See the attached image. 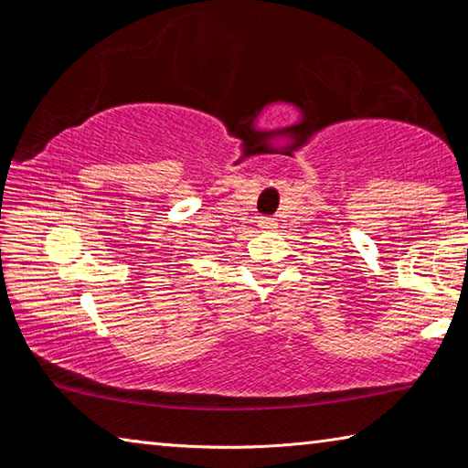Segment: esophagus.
<instances>
[{
  "label": "esophagus",
  "mask_w": 468,
  "mask_h": 468,
  "mask_svg": "<svg viewBox=\"0 0 468 468\" xmlns=\"http://www.w3.org/2000/svg\"><path fill=\"white\" fill-rule=\"evenodd\" d=\"M258 223H260V229H274V225H276L274 218H271V217H262Z\"/></svg>",
  "instance_id": "esophagus-1"
}]
</instances>
